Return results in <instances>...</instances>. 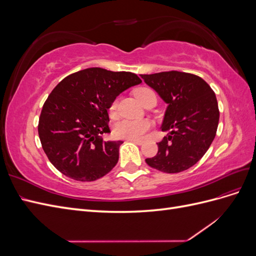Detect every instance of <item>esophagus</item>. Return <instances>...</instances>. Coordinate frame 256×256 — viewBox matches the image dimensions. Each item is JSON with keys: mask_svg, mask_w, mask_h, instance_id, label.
I'll use <instances>...</instances> for the list:
<instances>
[{"mask_svg": "<svg viewBox=\"0 0 256 256\" xmlns=\"http://www.w3.org/2000/svg\"><path fill=\"white\" fill-rule=\"evenodd\" d=\"M128 141L134 142V143H136V144H138V145H142V144H143V141H142V140H134V138H128Z\"/></svg>", "mask_w": 256, "mask_h": 256, "instance_id": "1", "label": "esophagus"}]
</instances>
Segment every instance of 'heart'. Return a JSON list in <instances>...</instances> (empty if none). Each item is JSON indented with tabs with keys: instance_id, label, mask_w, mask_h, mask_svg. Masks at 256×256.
I'll list each match as a JSON object with an SVG mask.
<instances>
[{
	"instance_id": "b5f03b06",
	"label": "heart",
	"mask_w": 256,
	"mask_h": 256,
	"mask_svg": "<svg viewBox=\"0 0 256 256\" xmlns=\"http://www.w3.org/2000/svg\"><path fill=\"white\" fill-rule=\"evenodd\" d=\"M152 94H154V92L147 88H140L134 90V95L141 104H143L144 100ZM116 109H118V100L115 99L109 106V114L112 118H114L116 114ZM150 126V122L147 120H122L116 122L113 132L116 138L138 140L144 136Z\"/></svg>"
}]
</instances>
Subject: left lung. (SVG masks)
<instances>
[{
  "instance_id": "1",
  "label": "left lung",
  "mask_w": 256,
  "mask_h": 256,
  "mask_svg": "<svg viewBox=\"0 0 256 256\" xmlns=\"http://www.w3.org/2000/svg\"><path fill=\"white\" fill-rule=\"evenodd\" d=\"M168 104L161 130L168 131L158 152L145 161L164 173H180L194 166L208 150L219 124L214 92L198 76L182 72L141 74Z\"/></svg>"
}]
</instances>
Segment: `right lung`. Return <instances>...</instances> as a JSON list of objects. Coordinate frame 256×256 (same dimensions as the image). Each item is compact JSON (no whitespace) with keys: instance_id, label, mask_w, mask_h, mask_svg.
<instances>
[{"instance_id":"1","label":"right lung","mask_w":256,"mask_h":256,"mask_svg":"<svg viewBox=\"0 0 256 256\" xmlns=\"http://www.w3.org/2000/svg\"><path fill=\"white\" fill-rule=\"evenodd\" d=\"M142 80L128 72L94 67L62 80L46 100L38 122L44 152L60 173L94 182L118 161L122 141H104L111 132L108 110L122 92Z\"/></svg>"}]
</instances>
